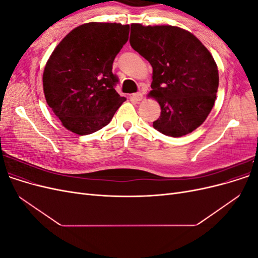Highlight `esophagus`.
<instances>
[{"label":"esophagus","instance_id":"obj_1","mask_svg":"<svg viewBox=\"0 0 258 258\" xmlns=\"http://www.w3.org/2000/svg\"><path fill=\"white\" fill-rule=\"evenodd\" d=\"M142 98H143V95H142L141 92H137V93H134V95H132V99L136 100L137 102H139V101H141Z\"/></svg>","mask_w":258,"mask_h":258}]
</instances>
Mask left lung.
Here are the masks:
<instances>
[{
  "mask_svg": "<svg viewBox=\"0 0 258 258\" xmlns=\"http://www.w3.org/2000/svg\"><path fill=\"white\" fill-rule=\"evenodd\" d=\"M129 42L153 68L150 96L161 107L153 127L173 138L197 129L216 99L218 71L212 54L188 31L172 26L132 23Z\"/></svg>",
  "mask_w": 258,
  "mask_h": 258,
  "instance_id": "left-lung-1",
  "label": "left lung"
}]
</instances>
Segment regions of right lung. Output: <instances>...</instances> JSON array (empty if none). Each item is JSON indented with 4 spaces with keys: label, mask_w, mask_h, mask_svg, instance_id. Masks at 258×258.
<instances>
[{
    "label": "right lung",
    "mask_w": 258,
    "mask_h": 258,
    "mask_svg": "<svg viewBox=\"0 0 258 258\" xmlns=\"http://www.w3.org/2000/svg\"><path fill=\"white\" fill-rule=\"evenodd\" d=\"M129 26L89 22L72 30L46 63V102L62 124L86 136L105 127L126 98L115 90L113 62L127 43Z\"/></svg>",
    "instance_id": "right-lung-1"
}]
</instances>
